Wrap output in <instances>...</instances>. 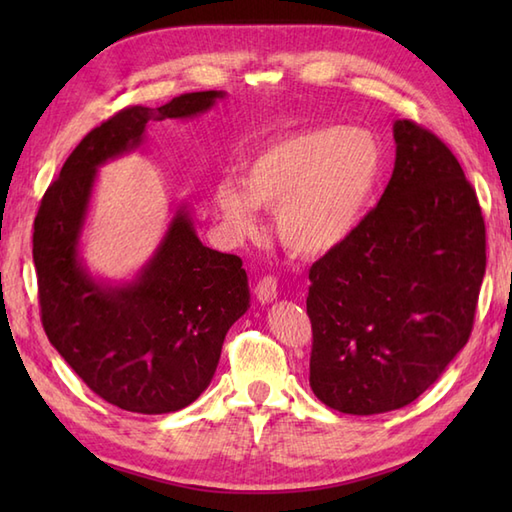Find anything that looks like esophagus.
I'll use <instances>...</instances> for the list:
<instances>
[{
	"mask_svg": "<svg viewBox=\"0 0 512 512\" xmlns=\"http://www.w3.org/2000/svg\"><path fill=\"white\" fill-rule=\"evenodd\" d=\"M277 290H279L277 277H273V275H264L262 279L257 281V286H255V295H257V299L262 301V303H270V301H275V299H277Z\"/></svg>",
	"mask_w": 512,
	"mask_h": 512,
	"instance_id": "esophagus-1",
	"label": "esophagus"
}]
</instances>
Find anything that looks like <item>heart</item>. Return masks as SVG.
I'll return each mask as SVG.
<instances>
[{"instance_id": "heart-1", "label": "heart", "mask_w": 512, "mask_h": 512, "mask_svg": "<svg viewBox=\"0 0 512 512\" xmlns=\"http://www.w3.org/2000/svg\"><path fill=\"white\" fill-rule=\"evenodd\" d=\"M385 162V147L369 129H297L259 147L246 162L244 182H217L215 204L239 235L257 228V206L277 209L284 246L319 257L361 226L383 184Z\"/></svg>"}]
</instances>
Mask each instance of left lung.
Segmentation results:
<instances>
[{
  "label": "left lung",
  "mask_w": 512,
  "mask_h": 512,
  "mask_svg": "<svg viewBox=\"0 0 512 512\" xmlns=\"http://www.w3.org/2000/svg\"><path fill=\"white\" fill-rule=\"evenodd\" d=\"M396 162L356 233L310 268V387L372 416L424 394L466 345L486 270V226L458 158L394 123Z\"/></svg>",
  "instance_id": "8db88e82"
}]
</instances>
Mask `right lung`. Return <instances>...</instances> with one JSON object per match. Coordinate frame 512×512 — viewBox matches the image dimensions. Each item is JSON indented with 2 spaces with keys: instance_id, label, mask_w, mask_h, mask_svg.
<instances>
[{
  "instance_id": "obj_1",
  "label": "right lung",
  "mask_w": 512,
  "mask_h": 512,
  "mask_svg": "<svg viewBox=\"0 0 512 512\" xmlns=\"http://www.w3.org/2000/svg\"><path fill=\"white\" fill-rule=\"evenodd\" d=\"M222 96L191 92L116 112L76 145L39 204L32 259L43 330L96 396L125 411L171 413L209 387L228 328L250 306L248 277L237 255L200 242L180 206L134 281H96L79 257L96 169L143 143L149 121L198 116Z\"/></svg>"
}]
</instances>
